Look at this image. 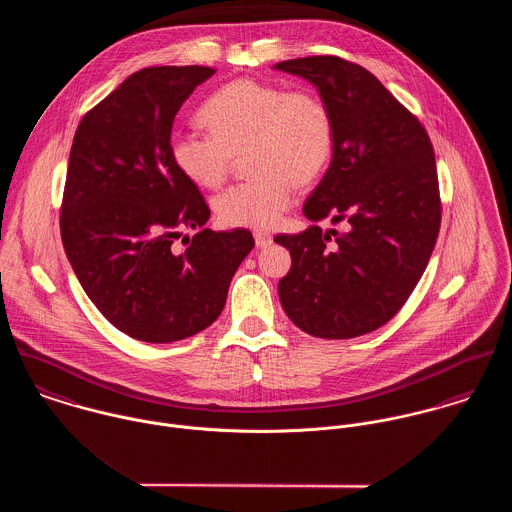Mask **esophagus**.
<instances>
[{
  "label": "esophagus",
  "instance_id": "esophagus-1",
  "mask_svg": "<svg viewBox=\"0 0 512 512\" xmlns=\"http://www.w3.org/2000/svg\"><path fill=\"white\" fill-rule=\"evenodd\" d=\"M254 240H256V246L258 248H266L274 242V236L270 232H264V230H256L254 232Z\"/></svg>",
  "mask_w": 512,
  "mask_h": 512
}]
</instances>
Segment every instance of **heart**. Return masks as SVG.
Returning a JSON list of instances; mask_svg holds the SVG:
<instances>
[{"label":"heart","instance_id":"b5f03b06","mask_svg":"<svg viewBox=\"0 0 512 512\" xmlns=\"http://www.w3.org/2000/svg\"><path fill=\"white\" fill-rule=\"evenodd\" d=\"M209 134L173 132L169 155L183 177L217 189L234 157L246 153L254 175L213 201L217 219L232 228H272L292 207L293 187L311 185L329 165L335 122L327 102L309 88L238 78L213 92L199 110Z\"/></svg>","mask_w":512,"mask_h":512}]
</instances>
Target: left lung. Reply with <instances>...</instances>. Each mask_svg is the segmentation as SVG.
Returning <instances> with one entry per match:
<instances>
[{"mask_svg":"<svg viewBox=\"0 0 512 512\" xmlns=\"http://www.w3.org/2000/svg\"><path fill=\"white\" fill-rule=\"evenodd\" d=\"M317 86L335 122L333 159L303 205L313 222L274 240L292 254L278 293L293 323L353 339L388 323L420 282L441 222L434 147L420 120L365 67L341 57L274 65Z\"/></svg>","mask_w":512,"mask_h":512,"instance_id":"obj_1","label":"left lung"}]
</instances>
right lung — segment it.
<instances>
[{
	"mask_svg": "<svg viewBox=\"0 0 512 512\" xmlns=\"http://www.w3.org/2000/svg\"><path fill=\"white\" fill-rule=\"evenodd\" d=\"M213 74L197 65L142 69L86 112L74 134L63 246L92 303L138 341L173 343L207 329L254 248L248 230L203 228L211 211L169 155L175 114ZM187 227L200 232L179 249L174 240Z\"/></svg>",
	"mask_w": 512,
	"mask_h": 512,
	"instance_id": "1",
	"label": "right lung"
}]
</instances>
